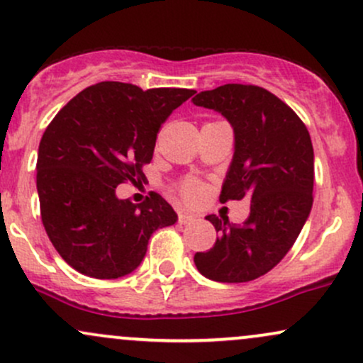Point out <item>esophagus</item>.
<instances>
[{
	"label": "esophagus",
	"instance_id": "1",
	"mask_svg": "<svg viewBox=\"0 0 363 363\" xmlns=\"http://www.w3.org/2000/svg\"><path fill=\"white\" fill-rule=\"evenodd\" d=\"M196 220V216L189 215V213H179V223L181 225H187V223H193Z\"/></svg>",
	"mask_w": 363,
	"mask_h": 363
}]
</instances>
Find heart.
<instances>
[{
	"mask_svg": "<svg viewBox=\"0 0 363 363\" xmlns=\"http://www.w3.org/2000/svg\"><path fill=\"white\" fill-rule=\"evenodd\" d=\"M181 196L184 198V201L193 205V203H198L205 196V186L198 181H186L181 186Z\"/></svg>",
	"mask_w": 363,
	"mask_h": 363,
	"instance_id": "1",
	"label": "heart"
}]
</instances>
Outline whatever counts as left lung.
Returning a JSON list of instances; mask_svg holds the SVG:
<instances>
[{
  "label": "left lung",
  "instance_id": "1",
  "mask_svg": "<svg viewBox=\"0 0 363 363\" xmlns=\"http://www.w3.org/2000/svg\"><path fill=\"white\" fill-rule=\"evenodd\" d=\"M193 104L220 112L234 129V157L220 201H251L242 225L227 216H206L218 237L210 251L194 254V264L213 281L256 280L285 257L311 215L314 150L309 131L285 102L256 85L227 83L199 91Z\"/></svg>",
  "mask_w": 363,
  "mask_h": 363
}]
</instances>
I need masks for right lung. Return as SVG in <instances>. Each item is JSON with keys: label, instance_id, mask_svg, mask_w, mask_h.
<instances>
[{"label": "right lung", "instance_id": "right-lung-1", "mask_svg": "<svg viewBox=\"0 0 363 363\" xmlns=\"http://www.w3.org/2000/svg\"><path fill=\"white\" fill-rule=\"evenodd\" d=\"M196 90L101 82L57 112L37 155V193L45 232L60 256L86 277L114 280L143 261L157 228L177 222L152 193L135 205L119 199L121 182L143 179L165 119Z\"/></svg>", "mask_w": 363, "mask_h": 363}]
</instances>
